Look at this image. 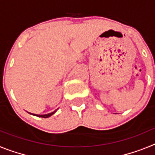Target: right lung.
I'll use <instances>...</instances> for the list:
<instances>
[{"label": "right lung", "instance_id": "right-lung-1", "mask_svg": "<svg viewBox=\"0 0 155 155\" xmlns=\"http://www.w3.org/2000/svg\"><path fill=\"white\" fill-rule=\"evenodd\" d=\"M57 110H55L54 112H53V113H48V114H44V115H37V114H33V113H28L31 115H32V116H38V117H42V118H48V117H50V116H51L52 115L54 114V113L57 112Z\"/></svg>", "mask_w": 155, "mask_h": 155}]
</instances>
